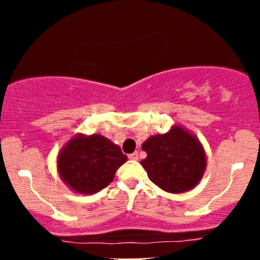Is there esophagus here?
Masks as SVG:
<instances>
[{"instance_id": "34e87169", "label": "esophagus", "mask_w": 260, "mask_h": 260, "mask_svg": "<svg viewBox=\"0 0 260 260\" xmlns=\"http://www.w3.org/2000/svg\"><path fill=\"white\" fill-rule=\"evenodd\" d=\"M128 158L132 159V161H138V152H135V153L129 154V156H128Z\"/></svg>"}]
</instances>
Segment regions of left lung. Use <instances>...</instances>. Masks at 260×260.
<instances>
[{"mask_svg":"<svg viewBox=\"0 0 260 260\" xmlns=\"http://www.w3.org/2000/svg\"><path fill=\"white\" fill-rule=\"evenodd\" d=\"M142 149L147 157L141 165L148 179L166 192L192 190L205 174V149L195 135L181 125H172L164 135L151 136Z\"/></svg>","mask_w":260,"mask_h":260,"instance_id":"8db88e82","label":"left lung"}]
</instances>
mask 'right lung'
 I'll use <instances>...</instances> for the list:
<instances>
[{
  "mask_svg": "<svg viewBox=\"0 0 260 260\" xmlns=\"http://www.w3.org/2000/svg\"><path fill=\"white\" fill-rule=\"evenodd\" d=\"M127 161L119 146L102 135L78 133L60 149L57 174L68 187L81 195H93L114 179Z\"/></svg>",
  "mask_w": 260,
  "mask_h": 260,
  "instance_id": "1",
  "label": "right lung"
}]
</instances>
